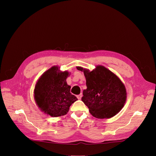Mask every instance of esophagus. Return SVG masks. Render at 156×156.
Returning a JSON list of instances; mask_svg holds the SVG:
<instances>
[{"label": "esophagus", "mask_w": 156, "mask_h": 156, "mask_svg": "<svg viewBox=\"0 0 156 156\" xmlns=\"http://www.w3.org/2000/svg\"><path fill=\"white\" fill-rule=\"evenodd\" d=\"M82 96H83V94H80L79 95H78L77 97V98L79 99V100H81V98H82Z\"/></svg>", "instance_id": "34e87169"}]
</instances>
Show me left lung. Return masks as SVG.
I'll return each instance as SVG.
<instances>
[{
	"instance_id": "8db88e82",
	"label": "left lung",
	"mask_w": 156,
	"mask_h": 156,
	"mask_svg": "<svg viewBox=\"0 0 156 156\" xmlns=\"http://www.w3.org/2000/svg\"><path fill=\"white\" fill-rule=\"evenodd\" d=\"M83 72L87 88L83 90L81 100L90 114L98 119H109L124 107L127 93L124 84L111 71L97 66L92 71L77 66Z\"/></svg>"
}]
</instances>
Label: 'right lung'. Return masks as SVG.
<instances>
[{
	"label": "right lung",
	"instance_id": "1",
	"mask_svg": "<svg viewBox=\"0 0 156 156\" xmlns=\"http://www.w3.org/2000/svg\"><path fill=\"white\" fill-rule=\"evenodd\" d=\"M68 71L62 72L57 66L47 70L37 80L34 90L37 105L52 117L66 115L69 107L77 98L70 93L71 87L66 82Z\"/></svg>",
	"mask_w": 156,
	"mask_h": 156
}]
</instances>
